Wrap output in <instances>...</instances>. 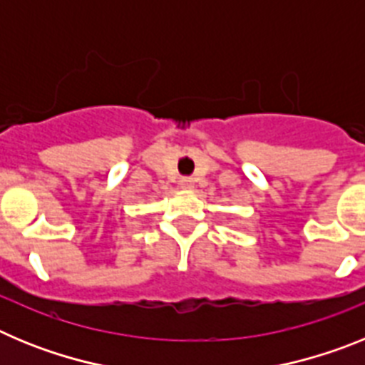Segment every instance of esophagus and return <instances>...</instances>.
Segmentation results:
<instances>
[{"instance_id":"esophagus-1","label":"esophagus","mask_w":365,"mask_h":365,"mask_svg":"<svg viewBox=\"0 0 365 365\" xmlns=\"http://www.w3.org/2000/svg\"><path fill=\"white\" fill-rule=\"evenodd\" d=\"M179 185L182 190H192L193 186H195V182H193L192 177H182V179L179 180Z\"/></svg>"}]
</instances>
